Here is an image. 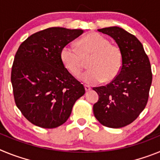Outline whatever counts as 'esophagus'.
Returning a JSON list of instances; mask_svg holds the SVG:
<instances>
[{
    "label": "esophagus",
    "mask_w": 160,
    "mask_h": 160,
    "mask_svg": "<svg viewBox=\"0 0 160 160\" xmlns=\"http://www.w3.org/2000/svg\"><path fill=\"white\" fill-rule=\"evenodd\" d=\"M84 87H85V90H86V91H90V90H91L90 87V86H88V85H84Z\"/></svg>",
    "instance_id": "34e87169"
}]
</instances>
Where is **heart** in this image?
Instances as JSON below:
<instances>
[{"mask_svg": "<svg viewBox=\"0 0 160 160\" xmlns=\"http://www.w3.org/2000/svg\"><path fill=\"white\" fill-rule=\"evenodd\" d=\"M78 49L73 45H66L60 53L62 62L72 75L80 73L83 68L82 57L89 55H91L87 64L90 69L79 77L84 82H111L119 74L123 62L122 51L107 38L98 32H90L78 42Z\"/></svg>", "mask_w": 160, "mask_h": 160, "instance_id": "b5f03b06", "label": "heart"}]
</instances>
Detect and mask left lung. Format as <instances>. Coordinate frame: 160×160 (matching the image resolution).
<instances>
[{
    "instance_id": "left-lung-1",
    "label": "left lung",
    "mask_w": 160,
    "mask_h": 160,
    "mask_svg": "<svg viewBox=\"0 0 160 160\" xmlns=\"http://www.w3.org/2000/svg\"><path fill=\"white\" fill-rule=\"evenodd\" d=\"M98 30L115 41L123 62L119 74L111 82L93 88L99 96L93 111L103 126L123 128L138 118L148 103L152 82L151 64L136 37L117 26Z\"/></svg>"
}]
</instances>
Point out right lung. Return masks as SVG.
I'll return each instance as SVG.
<instances>
[{
    "label": "right lung",
    "mask_w": 160,
    "mask_h": 160,
    "mask_svg": "<svg viewBox=\"0 0 160 160\" xmlns=\"http://www.w3.org/2000/svg\"><path fill=\"white\" fill-rule=\"evenodd\" d=\"M83 33L82 29L48 28L24 41L15 54L11 72L14 100L31 123L58 128L71 114L85 88L65 68L61 50Z\"/></svg>",
    "instance_id": "obj_1"
}]
</instances>
